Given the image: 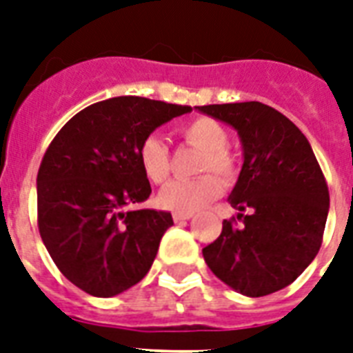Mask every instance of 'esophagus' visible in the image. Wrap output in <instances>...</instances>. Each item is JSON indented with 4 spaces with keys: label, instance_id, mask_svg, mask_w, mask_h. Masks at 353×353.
Returning <instances> with one entry per match:
<instances>
[{
    "label": "esophagus",
    "instance_id": "1",
    "mask_svg": "<svg viewBox=\"0 0 353 353\" xmlns=\"http://www.w3.org/2000/svg\"><path fill=\"white\" fill-rule=\"evenodd\" d=\"M174 221H185V220H190L192 218V212H181V210H177V212H174Z\"/></svg>",
    "mask_w": 353,
    "mask_h": 353
}]
</instances>
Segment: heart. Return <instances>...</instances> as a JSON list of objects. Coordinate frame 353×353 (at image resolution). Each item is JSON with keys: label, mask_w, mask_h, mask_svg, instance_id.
<instances>
[{"label": "heart", "mask_w": 353, "mask_h": 353, "mask_svg": "<svg viewBox=\"0 0 353 353\" xmlns=\"http://www.w3.org/2000/svg\"><path fill=\"white\" fill-rule=\"evenodd\" d=\"M177 135L194 148L201 150L198 172L203 176L194 179H176L168 183L157 196L163 207L181 212H192L210 203L223 190L225 185L234 183L240 170L238 155L232 152L229 133L221 122L210 117H194L177 128ZM137 159L141 170L150 183L161 185L170 176V152L165 141L157 135H148L139 144Z\"/></svg>", "instance_id": "1"}]
</instances>
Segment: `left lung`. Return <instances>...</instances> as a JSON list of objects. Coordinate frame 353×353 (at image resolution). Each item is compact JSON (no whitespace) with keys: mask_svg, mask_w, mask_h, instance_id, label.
<instances>
[{"mask_svg":"<svg viewBox=\"0 0 353 353\" xmlns=\"http://www.w3.org/2000/svg\"><path fill=\"white\" fill-rule=\"evenodd\" d=\"M199 112L231 124L243 166L218 240L203 249L210 271L241 295L263 296L290 285L317 256L328 218L324 174L304 133L262 102L209 104Z\"/></svg>","mask_w":353,"mask_h":353,"instance_id":"left-lung-1","label":"left lung"}]
</instances>
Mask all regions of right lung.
I'll return each instance as SVG.
<instances>
[{
	"label": "right lung",
	"mask_w": 353,
	"mask_h": 353,
	"mask_svg": "<svg viewBox=\"0 0 353 353\" xmlns=\"http://www.w3.org/2000/svg\"><path fill=\"white\" fill-rule=\"evenodd\" d=\"M190 106L115 97L69 119L41 159L38 231L69 282L93 296H115L148 273L170 212L124 210L150 198L137 159L155 128Z\"/></svg>",
	"instance_id": "obj_1"
}]
</instances>
